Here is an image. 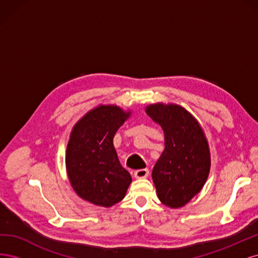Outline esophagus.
Returning <instances> with one entry per match:
<instances>
[{"label":"esophagus","mask_w":258,"mask_h":258,"mask_svg":"<svg viewBox=\"0 0 258 258\" xmlns=\"http://www.w3.org/2000/svg\"><path fill=\"white\" fill-rule=\"evenodd\" d=\"M150 174V171L147 169H141V170H137L135 172V177L136 178H145Z\"/></svg>","instance_id":"obj_1"}]
</instances>
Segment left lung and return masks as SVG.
<instances>
[{"mask_svg":"<svg viewBox=\"0 0 258 258\" xmlns=\"http://www.w3.org/2000/svg\"><path fill=\"white\" fill-rule=\"evenodd\" d=\"M146 114L165 135V150L156 161L152 177L163 205L182 208L205 186L211 168V154L205 131L194 115L173 103L145 106Z\"/></svg>","mask_w":258,"mask_h":258,"instance_id":"8db88e82","label":"left lung"}]
</instances>
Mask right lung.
I'll return each instance as SVG.
<instances>
[{
  "mask_svg": "<svg viewBox=\"0 0 258 258\" xmlns=\"http://www.w3.org/2000/svg\"><path fill=\"white\" fill-rule=\"evenodd\" d=\"M131 111L115 104H100L86 113L70 134L66 168L74 191L90 204L111 208L121 201L132 182L120 165L114 136Z\"/></svg>",
  "mask_w": 258,
  "mask_h": 258,
  "instance_id": "add662e5",
  "label": "right lung"
}]
</instances>
